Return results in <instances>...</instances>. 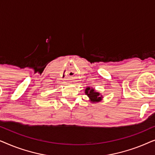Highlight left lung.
Returning a JSON list of instances; mask_svg holds the SVG:
<instances>
[{"label":"left lung","mask_w":155,"mask_h":155,"mask_svg":"<svg viewBox=\"0 0 155 155\" xmlns=\"http://www.w3.org/2000/svg\"><path fill=\"white\" fill-rule=\"evenodd\" d=\"M84 93L86 95H87L90 99V101L92 103H97L99 102L102 100L103 95H101L99 92H97L94 88L90 87H87L84 90Z\"/></svg>","instance_id":"obj_1"}]
</instances>
